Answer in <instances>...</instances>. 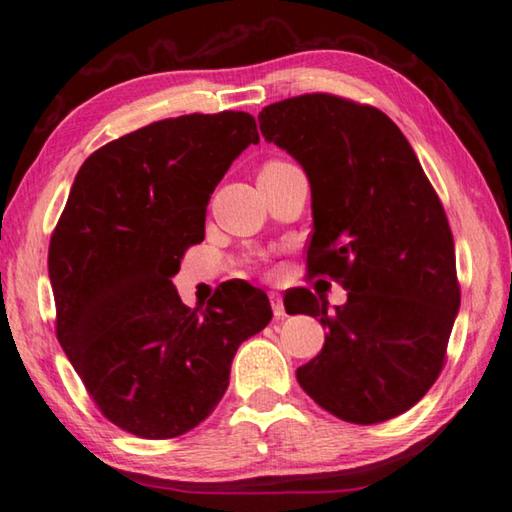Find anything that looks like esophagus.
Segmentation results:
<instances>
[{
  "label": "esophagus",
  "instance_id": "34e87169",
  "mask_svg": "<svg viewBox=\"0 0 512 512\" xmlns=\"http://www.w3.org/2000/svg\"><path fill=\"white\" fill-rule=\"evenodd\" d=\"M270 301H272L274 317H283V315H286V308H283V297L279 295V292H270Z\"/></svg>",
  "mask_w": 512,
  "mask_h": 512
}]
</instances>
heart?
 I'll list each match as a JSON object with an SVG mask.
<instances>
[{"instance_id":"obj_1","label":"heart","mask_w":512,"mask_h":512,"mask_svg":"<svg viewBox=\"0 0 512 512\" xmlns=\"http://www.w3.org/2000/svg\"><path fill=\"white\" fill-rule=\"evenodd\" d=\"M272 163H274V161H272Z\"/></svg>"}]
</instances>
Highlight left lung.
Instances as JSON below:
<instances>
[{"instance_id":"obj_1","label":"left lung","mask_w":512,"mask_h":512,"mask_svg":"<svg viewBox=\"0 0 512 512\" xmlns=\"http://www.w3.org/2000/svg\"><path fill=\"white\" fill-rule=\"evenodd\" d=\"M261 133L311 181V276L347 292L335 306L311 290L283 299L320 317V354L297 370L306 395L351 424L413 408L445 365L460 308L454 236L404 133L379 108L326 92L265 106Z\"/></svg>"}]
</instances>
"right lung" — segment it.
Masks as SVG:
<instances>
[{
  "label": "right lung",
  "instance_id": "1",
  "mask_svg": "<svg viewBox=\"0 0 512 512\" xmlns=\"http://www.w3.org/2000/svg\"><path fill=\"white\" fill-rule=\"evenodd\" d=\"M258 140L242 111L170 117L99 147L72 183L47 261L56 338L106 420L138 438L204 422L240 342L272 320L245 281L217 288L204 311L172 283L204 240L215 186Z\"/></svg>",
  "mask_w": 512,
  "mask_h": 512
}]
</instances>
